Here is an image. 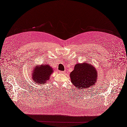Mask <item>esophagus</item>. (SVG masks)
Listing matches in <instances>:
<instances>
[{
	"instance_id": "obj_1",
	"label": "esophagus",
	"mask_w": 127,
	"mask_h": 127,
	"mask_svg": "<svg viewBox=\"0 0 127 127\" xmlns=\"http://www.w3.org/2000/svg\"><path fill=\"white\" fill-rule=\"evenodd\" d=\"M59 73H64V72H65V71H59Z\"/></svg>"
}]
</instances>
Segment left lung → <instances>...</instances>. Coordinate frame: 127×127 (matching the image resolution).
Instances as JSON below:
<instances>
[{
  "mask_svg": "<svg viewBox=\"0 0 127 127\" xmlns=\"http://www.w3.org/2000/svg\"><path fill=\"white\" fill-rule=\"evenodd\" d=\"M70 77L72 84L76 89L82 90L95 85L98 79V73L95 66L87 62L75 64Z\"/></svg>",
  "mask_w": 127,
  "mask_h": 127,
  "instance_id": "8db88e82",
  "label": "left lung"
}]
</instances>
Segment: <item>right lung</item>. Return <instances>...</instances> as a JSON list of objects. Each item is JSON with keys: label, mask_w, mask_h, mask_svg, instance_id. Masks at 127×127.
Listing matches in <instances>:
<instances>
[{"label": "right lung", "mask_w": 127, "mask_h": 127, "mask_svg": "<svg viewBox=\"0 0 127 127\" xmlns=\"http://www.w3.org/2000/svg\"><path fill=\"white\" fill-rule=\"evenodd\" d=\"M54 70L49 64H40L33 67L32 71V80L36 84L42 85L50 80Z\"/></svg>", "instance_id": "obj_1"}]
</instances>
